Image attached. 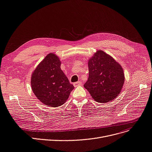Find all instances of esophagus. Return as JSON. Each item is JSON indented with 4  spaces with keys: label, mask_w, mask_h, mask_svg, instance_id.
Here are the masks:
<instances>
[{
    "label": "esophagus",
    "mask_w": 152,
    "mask_h": 152,
    "mask_svg": "<svg viewBox=\"0 0 152 152\" xmlns=\"http://www.w3.org/2000/svg\"><path fill=\"white\" fill-rule=\"evenodd\" d=\"M73 85H74V86L77 87V86H79L82 85V83H81V81H77V82H76V83H75L73 84Z\"/></svg>",
    "instance_id": "34e87169"
}]
</instances>
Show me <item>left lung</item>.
Returning <instances> with one entry per match:
<instances>
[{
    "instance_id": "8db88e82",
    "label": "left lung",
    "mask_w": 152,
    "mask_h": 152,
    "mask_svg": "<svg viewBox=\"0 0 152 152\" xmlns=\"http://www.w3.org/2000/svg\"><path fill=\"white\" fill-rule=\"evenodd\" d=\"M89 77L84 85L92 99L100 103L113 101L121 93L125 81L121 65L102 50L88 61Z\"/></svg>"
}]
</instances>
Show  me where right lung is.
Wrapping results in <instances>:
<instances>
[{"label": "right lung", "mask_w": 152, "mask_h": 152, "mask_svg": "<svg viewBox=\"0 0 152 152\" xmlns=\"http://www.w3.org/2000/svg\"><path fill=\"white\" fill-rule=\"evenodd\" d=\"M31 87L39 101L54 107L64 104L75 88L61 69L60 58L53 53L46 56L33 72Z\"/></svg>", "instance_id": "1"}]
</instances>
